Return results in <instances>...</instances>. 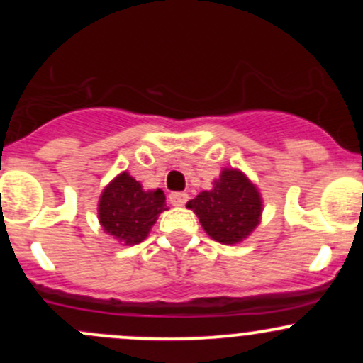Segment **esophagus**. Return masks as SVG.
I'll list each match as a JSON object with an SVG mask.
<instances>
[{
    "label": "esophagus",
    "mask_w": 363,
    "mask_h": 363,
    "mask_svg": "<svg viewBox=\"0 0 363 363\" xmlns=\"http://www.w3.org/2000/svg\"><path fill=\"white\" fill-rule=\"evenodd\" d=\"M168 200H170V203L175 205V207H182V205L188 202V193H170V195H168Z\"/></svg>",
    "instance_id": "34e87169"
}]
</instances>
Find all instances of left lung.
Wrapping results in <instances>:
<instances>
[{
	"label": "left lung",
	"mask_w": 363,
	"mask_h": 363,
	"mask_svg": "<svg viewBox=\"0 0 363 363\" xmlns=\"http://www.w3.org/2000/svg\"><path fill=\"white\" fill-rule=\"evenodd\" d=\"M188 208L199 216L208 237L221 244H237L259 225L262 196L250 179L235 168H223L211 191L189 200Z\"/></svg>",
	"instance_id": "left-lung-1"
}]
</instances>
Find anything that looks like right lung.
Segmentation results:
<instances>
[{"label": "right lung", "mask_w": 363, "mask_h": 363, "mask_svg": "<svg viewBox=\"0 0 363 363\" xmlns=\"http://www.w3.org/2000/svg\"><path fill=\"white\" fill-rule=\"evenodd\" d=\"M161 189L144 191L140 182L123 172L101 193L98 219L108 235L133 246L149 235L158 216L167 211Z\"/></svg>", "instance_id": "add662e5"}]
</instances>
